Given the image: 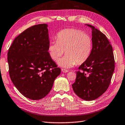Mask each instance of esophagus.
Returning a JSON list of instances; mask_svg holds the SVG:
<instances>
[{
	"label": "esophagus",
	"mask_w": 125,
	"mask_h": 125,
	"mask_svg": "<svg viewBox=\"0 0 125 125\" xmlns=\"http://www.w3.org/2000/svg\"><path fill=\"white\" fill-rule=\"evenodd\" d=\"M62 71L63 73H67V72H69V71L67 70H65V69H62Z\"/></svg>",
	"instance_id": "1"
}]
</instances>
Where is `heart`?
Instances as JSON below:
<instances>
[{
  "label": "heart",
  "instance_id": "1",
  "mask_svg": "<svg viewBox=\"0 0 125 125\" xmlns=\"http://www.w3.org/2000/svg\"><path fill=\"white\" fill-rule=\"evenodd\" d=\"M56 41L49 42L47 51L54 61H57L63 54L66 55L58 61V64L65 68H70L85 62L90 57L93 47L91 37L81 30L65 29L56 35Z\"/></svg>",
  "mask_w": 125,
  "mask_h": 125
}]
</instances>
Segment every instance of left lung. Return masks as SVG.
Instances as JSON below:
<instances>
[{
  "label": "left lung",
  "mask_w": 125,
  "mask_h": 125,
  "mask_svg": "<svg viewBox=\"0 0 125 125\" xmlns=\"http://www.w3.org/2000/svg\"><path fill=\"white\" fill-rule=\"evenodd\" d=\"M93 47L90 57L80 66L72 84L75 94L85 101L94 100L107 90L113 74V48L104 34L90 24Z\"/></svg>",
  "instance_id": "1"
}]
</instances>
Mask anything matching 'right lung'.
I'll return each mask as SVG.
<instances>
[{"instance_id": "add662e5", "label": "right lung", "mask_w": 125, "mask_h": 125, "mask_svg": "<svg viewBox=\"0 0 125 125\" xmlns=\"http://www.w3.org/2000/svg\"><path fill=\"white\" fill-rule=\"evenodd\" d=\"M48 25H35L14 40L9 49V74L25 97L38 100L50 92L61 70L49 55Z\"/></svg>"}]
</instances>
